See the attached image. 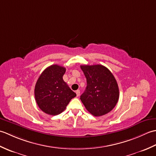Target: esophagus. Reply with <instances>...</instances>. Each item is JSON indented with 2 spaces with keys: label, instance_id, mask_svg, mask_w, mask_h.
Listing matches in <instances>:
<instances>
[{
  "label": "esophagus",
  "instance_id": "esophagus-1",
  "mask_svg": "<svg viewBox=\"0 0 156 156\" xmlns=\"http://www.w3.org/2000/svg\"><path fill=\"white\" fill-rule=\"evenodd\" d=\"M76 96H77V97H79V96H80V91L79 90H77L76 91Z\"/></svg>",
  "mask_w": 156,
  "mask_h": 156
}]
</instances>
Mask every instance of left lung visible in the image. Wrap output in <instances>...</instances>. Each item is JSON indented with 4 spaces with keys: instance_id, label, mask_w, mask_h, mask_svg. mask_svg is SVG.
<instances>
[{
    "instance_id": "1",
    "label": "left lung",
    "mask_w": 156,
    "mask_h": 156,
    "mask_svg": "<svg viewBox=\"0 0 156 156\" xmlns=\"http://www.w3.org/2000/svg\"><path fill=\"white\" fill-rule=\"evenodd\" d=\"M87 86L80 100L87 110L95 117L111 111L117 105L119 90L117 80L109 69L102 65L80 66Z\"/></svg>"
}]
</instances>
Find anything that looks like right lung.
I'll list each match as a JSON object with an SVG mask.
<instances>
[{
	"instance_id": "1",
	"label": "right lung",
	"mask_w": 156,
	"mask_h": 156,
	"mask_svg": "<svg viewBox=\"0 0 156 156\" xmlns=\"http://www.w3.org/2000/svg\"><path fill=\"white\" fill-rule=\"evenodd\" d=\"M66 68L57 64L44 69L35 87V98L45 113L57 115L64 111L76 94L63 80Z\"/></svg>"
}]
</instances>
